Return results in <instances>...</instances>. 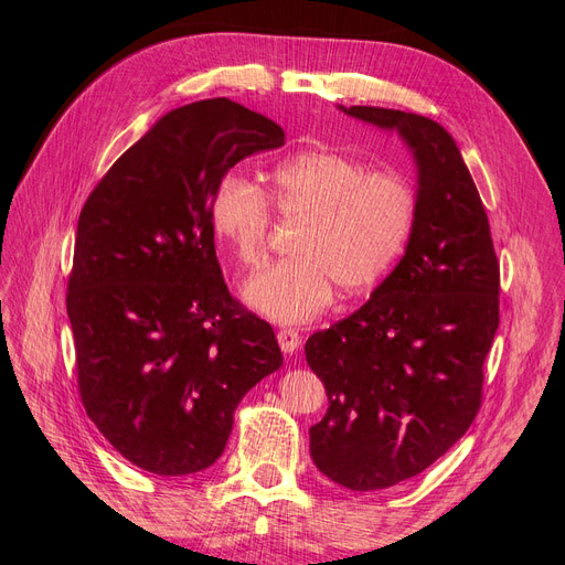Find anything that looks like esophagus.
<instances>
[{"mask_svg": "<svg viewBox=\"0 0 565 565\" xmlns=\"http://www.w3.org/2000/svg\"><path fill=\"white\" fill-rule=\"evenodd\" d=\"M278 344H280V349L285 353H297L299 347H301V337H299V332L295 328H282L278 332Z\"/></svg>", "mask_w": 565, "mask_h": 565, "instance_id": "esophagus-1", "label": "esophagus"}]
</instances>
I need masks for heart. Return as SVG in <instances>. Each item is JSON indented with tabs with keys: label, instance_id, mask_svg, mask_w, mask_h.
<instances>
[{
	"label": "heart",
	"instance_id": "heart-1",
	"mask_svg": "<svg viewBox=\"0 0 565 565\" xmlns=\"http://www.w3.org/2000/svg\"><path fill=\"white\" fill-rule=\"evenodd\" d=\"M270 210L301 221L292 259L273 264L245 285L262 316L299 324L318 318L334 299L372 292L398 264L417 226L419 200L398 172H370L334 150H306L266 174V188L226 174L210 200V224L237 266L259 268L266 256Z\"/></svg>",
	"mask_w": 565,
	"mask_h": 565
}]
</instances>
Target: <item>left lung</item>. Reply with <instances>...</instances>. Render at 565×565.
<instances>
[{
    "instance_id": "obj_1",
    "label": "left lung",
    "mask_w": 565,
    "mask_h": 565,
    "mask_svg": "<svg viewBox=\"0 0 565 565\" xmlns=\"http://www.w3.org/2000/svg\"><path fill=\"white\" fill-rule=\"evenodd\" d=\"M396 129L419 172L417 226L372 297L306 341L328 391L311 457L330 481L370 492L407 481L467 434L500 324V262L488 214L452 136L415 113L351 106Z\"/></svg>"
}]
</instances>
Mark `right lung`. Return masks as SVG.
I'll return each mask as SVG.
<instances>
[{
    "mask_svg": "<svg viewBox=\"0 0 565 565\" xmlns=\"http://www.w3.org/2000/svg\"><path fill=\"white\" fill-rule=\"evenodd\" d=\"M282 143L273 119L198 100L119 156L79 212L65 295L79 398L150 473L212 467L237 403L282 365L270 324L228 292L210 224L228 169Z\"/></svg>",
    "mask_w": 565,
    "mask_h": 565,
    "instance_id": "right-lung-1",
    "label": "right lung"
}]
</instances>
